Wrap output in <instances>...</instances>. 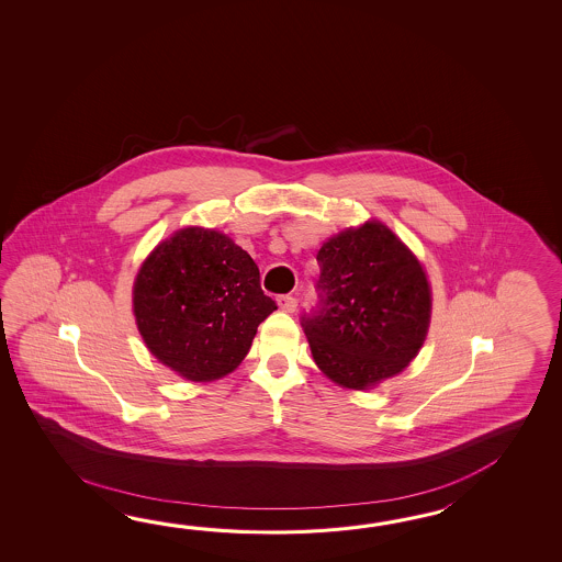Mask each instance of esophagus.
Instances as JSON below:
<instances>
[{"instance_id": "obj_1", "label": "esophagus", "mask_w": 562, "mask_h": 562, "mask_svg": "<svg viewBox=\"0 0 562 562\" xmlns=\"http://www.w3.org/2000/svg\"><path fill=\"white\" fill-rule=\"evenodd\" d=\"M277 303H279V310L285 311V313H293L297 310V299L291 297V295H281L277 299Z\"/></svg>"}]
</instances>
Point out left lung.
I'll use <instances>...</instances> for the list:
<instances>
[{
  "instance_id": "obj_1",
  "label": "left lung",
  "mask_w": 562,
  "mask_h": 562,
  "mask_svg": "<svg viewBox=\"0 0 562 562\" xmlns=\"http://www.w3.org/2000/svg\"><path fill=\"white\" fill-rule=\"evenodd\" d=\"M317 261L323 307L303 329L323 375L363 392L406 370L431 319L430 281L418 257L370 218L325 240Z\"/></svg>"
}]
</instances>
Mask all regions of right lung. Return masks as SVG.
Segmentation results:
<instances>
[{
    "mask_svg": "<svg viewBox=\"0 0 562 562\" xmlns=\"http://www.w3.org/2000/svg\"><path fill=\"white\" fill-rule=\"evenodd\" d=\"M276 310L251 255L216 228L175 231L148 252L132 285L144 346L187 382L237 370Z\"/></svg>",
    "mask_w": 562,
    "mask_h": 562,
    "instance_id": "obj_1",
    "label": "right lung"
}]
</instances>
